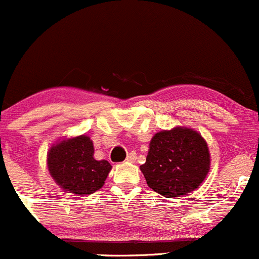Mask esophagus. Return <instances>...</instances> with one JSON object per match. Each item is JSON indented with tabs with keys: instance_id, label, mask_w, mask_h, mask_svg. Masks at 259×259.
I'll list each match as a JSON object with an SVG mask.
<instances>
[{
	"instance_id": "1",
	"label": "esophagus",
	"mask_w": 259,
	"mask_h": 259,
	"mask_svg": "<svg viewBox=\"0 0 259 259\" xmlns=\"http://www.w3.org/2000/svg\"><path fill=\"white\" fill-rule=\"evenodd\" d=\"M136 159H137V154H136L135 152H131L130 154L127 155V158H126L127 162H130V163H135Z\"/></svg>"
}]
</instances>
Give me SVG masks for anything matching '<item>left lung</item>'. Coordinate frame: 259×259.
<instances>
[{"instance_id": "left-lung-1", "label": "left lung", "mask_w": 259, "mask_h": 259, "mask_svg": "<svg viewBox=\"0 0 259 259\" xmlns=\"http://www.w3.org/2000/svg\"><path fill=\"white\" fill-rule=\"evenodd\" d=\"M208 168L206 142L200 133L184 127L158 132L141 165L149 188L165 197L190 194L204 182Z\"/></svg>"}]
</instances>
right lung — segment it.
<instances>
[{
    "mask_svg": "<svg viewBox=\"0 0 259 259\" xmlns=\"http://www.w3.org/2000/svg\"><path fill=\"white\" fill-rule=\"evenodd\" d=\"M111 164L94 158V144L88 136L64 140L48 153V169L64 190L76 195L95 193L105 184Z\"/></svg>",
    "mask_w": 259,
    "mask_h": 259,
    "instance_id": "obj_1",
    "label": "right lung"
}]
</instances>
